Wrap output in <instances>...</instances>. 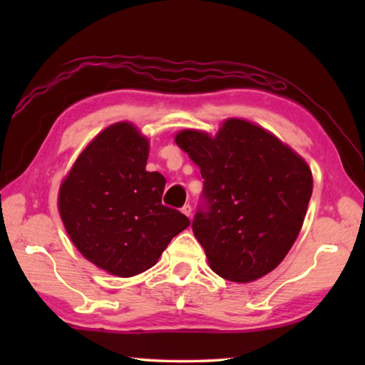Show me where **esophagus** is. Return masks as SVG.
<instances>
[{
	"label": "esophagus",
	"mask_w": 365,
	"mask_h": 365,
	"mask_svg": "<svg viewBox=\"0 0 365 365\" xmlns=\"http://www.w3.org/2000/svg\"><path fill=\"white\" fill-rule=\"evenodd\" d=\"M191 211H193V207H191L190 205H185L183 207H182V212L187 215V217H191Z\"/></svg>",
	"instance_id": "obj_1"
}]
</instances>
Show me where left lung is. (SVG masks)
I'll use <instances>...</instances> for the list:
<instances>
[{
	"mask_svg": "<svg viewBox=\"0 0 365 365\" xmlns=\"http://www.w3.org/2000/svg\"><path fill=\"white\" fill-rule=\"evenodd\" d=\"M175 143L205 178L191 227L211 269L238 283L274 270L306 217L312 195L306 160L275 135L243 119H227L214 138L182 130Z\"/></svg>",
	"mask_w": 365,
	"mask_h": 365,
	"instance_id": "obj_1",
	"label": "left lung"
}]
</instances>
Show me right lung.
<instances>
[{
  "instance_id": "obj_1",
  "label": "right lung",
  "mask_w": 365,
  "mask_h": 365,
  "mask_svg": "<svg viewBox=\"0 0 365 365\" xmlns=\"http://www.w3.org/2000/svg\"><path fill=\"white\" fill-rule=\"evenodd\" d=\"M150 143L132 123L96 135L59 188V214L72 243L96 267L133 277L158 262L190 225L163 205L165 178L148 172Z\"/></svg>"
}]
</instances>
